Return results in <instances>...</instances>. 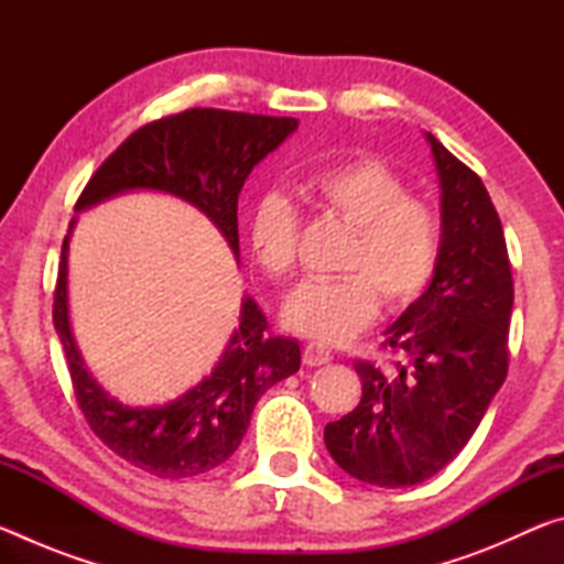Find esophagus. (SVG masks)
Here are the masks:
<instances>
[{"label": "esophagus", "instance_id": "34e87169", "mask_svg": "<svg viewBox=\"0 0 564 564\" xmlns=\"http://www.w3.org/2000/svg\"><path fill=\"white\" fill-rule=\"evenodd\" d=\"M333 360V356H330V350H326V348H321V346H305L303 348V362L308 368H318V366H326V362H330Z\"/></svg>", "mask_w": 564, "mask_h": 564}]
</instances>
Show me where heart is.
Returning a JSON list of instances; mask_svg holds the SVG:
<instances>
[{"instance_id": "1", "label": "heart", "mask_w": 564, "mask_h": 564, "mask_svg": "<svg viewBox=\"0 0 564 564\" xmlns=\"http://www.w3.org/2000/svg\"><path fill=\"white\" fill-rule=\"evenodd\" d=\"M311 202L352 226L336 281H305L285 301L293 333L340 346L388 311H403L431 285L443 253V218L425 198L410 196L398 171L373 156L316 169L305 176ZM256 261L271 279H289L299 263L301 218L283 194H265L248 218Z\"/></svg>"}]
</instances>
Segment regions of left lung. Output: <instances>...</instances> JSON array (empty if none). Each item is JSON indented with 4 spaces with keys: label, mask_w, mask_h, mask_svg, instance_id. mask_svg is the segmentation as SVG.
Here are the masks:
<instances>
[{
    "label": "left lung",
    "mask_w": 564,
    "mask_h": 564,
    "mask_svg": "<svg viewBox=\"0 0 564 564\" xmlns=\"http://www.w3.org/2000/svg\"><path fill=\"white\" fill-rule=\"evenodd\" d=\"M443 188V253L427 291L388 328L390 368L356 360L362 398L326 425V447L348 475L408 488L463 451L505 383L512 271L500 216L470 166L433 133Z\"/></svg>",
    "instance_id": "obj_1"
}]
</instances>
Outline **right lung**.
I'll return each mask as SVG.
<instances>
[{
  "label": "right lung",
  "instance_id": "1",
  "mask_svg": "<svg viewBox=\"0 0 564 564\" xmlns=\"http://www.w3.org/2000/svg\"><path fill=\"white\" fill-rule=\"evenodd\" d=\"M291 117L226 109H186L137 129L84 186L76 212L131 188L174 194L212 218L238 259V194L259 161L295 131ZM64 236L54 289V328L64 346L74 398L94 435L149 475L181 480L214 470L241 445L256 400L301 368V348L273 336L251 299L221 360L202 386L161 408H129L94 383L74 346L66 305Z\"/></svg>",
  "mask_w": 564,
  "mask_h": 564
}]
</instances>
